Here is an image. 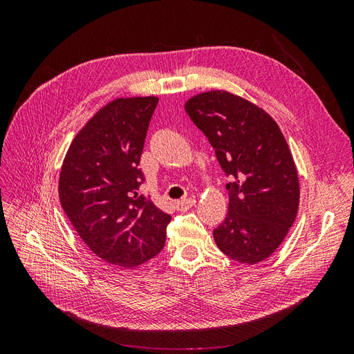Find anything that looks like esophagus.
<instances>
[{"mask_svg":"<svg viewBox=\"0 0 354 354\" xmlns=\"http://www.w3.org/2000/svg\"><path fill=\"white\" fill-rule=\"evenodd\" d=\"M195 203H196V199H195V198H187V199L177 201V202H176V207H177V209H180V211H187V209H190L192 207H194Z\"/></svg>","mask_w":354,"mask_h":354,"instance_id":"obj_1","label":"esophagus"}]
</instances>
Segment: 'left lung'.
Wrapping results in <instances>:
<instances>
[{
  "label": "left lung",
  "instance_id": "left-lung-1",
  "mask_svg": "<svg viewBox=\"0 0 354 354\" xmlns=\"http://www.w3.org/2000/svg\"><path fill=\"white\" fill-rule=\"evenodd\" d=\"M185 109L230 178L229 211L214 229V241L234 261H264L283 242L299 203L295 162L279 125L264 109L224 90L196 94Z\"/></svg>",
  "mask_w": 354,
  "mask_h": 354
}]
</instances>
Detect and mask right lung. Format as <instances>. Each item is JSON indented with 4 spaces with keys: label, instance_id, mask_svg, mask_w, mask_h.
I'll use <instances>...</instances> for the list:
<instances>
[{
    "label": "right lung",
    "instance_id": "add662e5",
    "mask_svg": "<svg viewBox=\"0 0 354 354\" xmlns=\"http://www.w3.org/2000/svg\"><path fill=\"white\" fill-rule=\"evenodd\" d=\"M159 99L121 97L97 111L75 136L63 160L59 198L88 248L118 269H134L160 252L171 216L138 194V168Z\"/></svg>",
    "mask_w": 354,
    "mask_h": 354
}]
</instances>
